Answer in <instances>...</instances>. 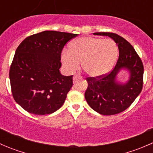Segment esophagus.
Here are the masks:
<instances>
[{
	"instance_id": "obj_1",
	"label": "esophagus",
	"mask_w": 153,
	"mask_h": 153,
	"mask_svg": "<svg viewBox=\"0 0 153 153\" xmlns=\"http://www.w3.org/2000/svg\"><path fill=\"white\" fill-rule=\"evenodd\" d=\"M81 78V76L80 75H75L73 76V81L74 82H75V81H77V80L80 79V78Z\"/></svg>"
}]
</instances>
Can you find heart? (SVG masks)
<instances>
[{"label": "heart", "instance_id": "heart-1", "mask_svg": "<svg viewBox=\"0 0 153 153\" xmlns=\"http://www.w3.org/2000/svg\"><path fill=\"white\" fill-rule=\"evenodd\" d=\"M118 49L112 40L83 37L72 41L69 51H64L61 61L69 71L73 72L82 63L88 75L98 77L107 73L115 64Z\"/></svg>", "mask_w": 153, "mask_h": 153}]
</instances>
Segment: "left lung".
I'll return each instance as SVG.
<instances>
[{"instance_id": "1", "label": "left lung", "mask_w": 153, "mask_h": 153, "mask_svg": "<svg viewBox=\"0 0 153 153\" xmlns=\"http://www.w3.org/2000/svg\"><path fill=\"white\" fill-rule=\"evenodd\" d=\"M106 35L115 41L119 49V57L115 67L108 73L98 77H88L85 92L86 102L98 113L104 115H116L127 109L141 93L143 88V65L139 55L126 40L112 32H95ZM131 73L129 81L121 85L115 81L121 69Z\"/></svg>"}]
</instances>
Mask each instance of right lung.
<instances>
[{
	"label": "right lung",
	"mask_w": 153,
	"mask_h": 153,
	"mask_svg": "<svg viewBox=\"0 0 153 153\" xmlns=\"http://www.w3.org/2000/svg\"><path fill=\"white\" fill-rule=\"evenodd\" d=\"M78 34L44 31L26 38L15 51L10 69L12 96L29 113L47 115L64 104L72 75L60 73L64 46Z\"/></svg>",
	"instance_id": "add662e5"
}]
</instances>
